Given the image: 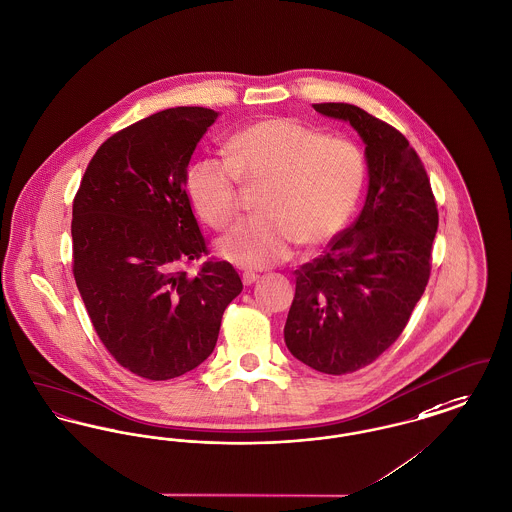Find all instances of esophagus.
<instances>
[{
	"mask_svg": "<svg viewBox=\"0 0 512 512\" xmlns=\"http://www.w3.org/2000/svg\"><path fill=\"white\" fill-rule=\"evenodd\" d=\"M241 280H243L245 286H251V284H255V282L259 280V274H255V272H243V274H241Z\"/></svg>",
	"mask_w": 512,
	"mask_h": 512,
	"instance_id": "obj_1",
	"label": "esophagus"
}]
</instances>
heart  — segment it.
Here are the masks:
<instances>
[{"mask_svg":"<svg viewBox=\"0 0 512 512\" xmlns=\"http://www.w3.org/2000/svg\"><path fill=\"white\" fill-rule=\"evenodd\" d=\"M365 174V156L350 139L294 118H267L226 143V160L193 162L185 189L214 230L238 220L241 185L261 189V216L220 241V253L243 269H265L286 261L296 243L311 249L332 240L356 211Z\"/></svg>","mask_w":512,"mask_h":512,"instance_id":"b5f03b06","label":"heart"}]
</instances>
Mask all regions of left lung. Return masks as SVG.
Listing matches in <instances>:
<instances>
[{
	"instance_id": "left-lung-1",
	"label": "left lung",
	"mask_w": 512,
	"mask_h": 512,
	"mask_svg": "<svg viewBox=\"0 0 512 512\" xmlns=\"http://www.w3.org/2000/svg\"><path fill=\"white\" fill-rule=\"evenodd\" d=\"M313 108L360 133L369 189L358 220L296 271L284 340L311 369L346 375L406 329L429 282L439 212L423 162L398 129L354 104Z\"/></svg>"
}]
</instances>
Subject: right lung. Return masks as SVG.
<instances>
[{
	"instance_id": "obj_1",
	"label": "right lung",
	"mask_w": 512,
	"mask_h": 512,
	"mask_svg": "<svg viewBox=\"0 0 512 512\" xmlns=\"http://www.w3.org/2000/svg\"><path fill=\"white\" fill-rule=\"evenodd\" d=\"M218 114L180 106L108 137L73 199V276L92 327L127 371L168 381L211 356L224 309L243 290L209 255L185 191L191 154Z\"/></svg>"
}]
</instances>
